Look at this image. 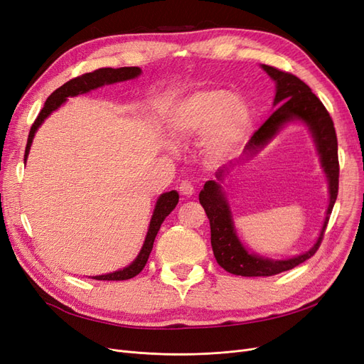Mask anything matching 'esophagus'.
I'll list each match as a JSON object with an SVG mask.
<instances>
[{
  "mask_svg": "<svg viewBox=\"0 0 364 364\" xmlns=\"http://www.w3.org/2000/svg\"><path fill=\"white\" fill-rule=\"evenodd\" d=\"M179 193L182 194V196H185V197H191L193 194H194V186L188 182V181H185V182H182L179 186Z\"/></svg>",
  "mask_w": 364,
  "mask_h": 364,
  "instance_id": "34e87169",
  "label": "esophagus"
}]
</instances>
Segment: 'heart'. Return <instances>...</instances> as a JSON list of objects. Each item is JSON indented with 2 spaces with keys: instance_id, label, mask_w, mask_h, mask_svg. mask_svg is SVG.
Masks as SVG:
<instances>
[{
  "instance_id": "1",
  "label": "heart",
  "mask_w": 364,
  "mask_h": 364,
  "mask_svg": "<svg viewBox=\"0 0 364 364\" xmlns=\"http://www.w3.org/2000/svg\"><path fill=\"white\" fill-rule=\"evenodd\" d=\"M252 126L247 106L223 90L197 91L176 106L170 129L176 136L203 134V147L214 159H225L243 146Z\"/></svg>"
}]
</instances>
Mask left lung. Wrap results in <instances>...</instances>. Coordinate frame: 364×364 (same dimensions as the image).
Returning <instances> with one entry per match:
<instances>
[{
    "label": "left lung",
    "instance_id": "obj_1",
    "mask_svg": "<svg viewBox=\"0 0 364 364\" xmlns=\"http://www.w3.org/2000/svg\"><path fill=\"white\" fill-rule=\"evenodd\" d=\"M262 70L277 83V95H274L273 105L278 106V109L252 135L245 147V155H257L290 121H304L311 132L317 151L321 155L323 171L328 178L329 205L321 235H318L316 245L310 250L290 259L264 258L255 255V253H250L237 237L229 203L222 190V185H220L223 182L226 173H229V168L222 167L217 170V182L208 181L205 183L203 190L199 194V200L208 215L209 226H211V246L218 266L229 273L238 274V277H272V274L287 272L299 266L308 258H311L322 243L329 214L333 211L338 193L340 168L337 155V135L333 118L329 117L326 107L316 97V94H313L310 86L305 85L301 79H297L296 75L274 67H269V65H262Z\"/></svg>",
    "mask_w": 364,
    "mask_h": 364
}]
</instances>
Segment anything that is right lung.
Wrapping results in <instances>:
<instances>
[{
	"label": "right lung",
	"mask_w": 364,
	"mask_h": 364,
	"mask_svg": "<svg viewBox=\"0 0 364 364\" xmlns=\"http://www.w3.org/2000/svg\"><path fill=\"white\" fill-rule=\"evenodd\" d=\"M139 74H141V70L138 67H123V68H117V70L115 68H100V70H95L92 73H86L83 75L75 77V79H71L70 82L58 87V90L47 98L46 105H43V107H42V111L39 112L38 118L35 119V123H33V126L30 129L24 162L27 161L28 151H30L31 142H33V136H35L36 130L43 123V119H46L53 111H56L58 107H60L62 103L67 102L68 97L86 94L92 90H97V87L105 86V85L135 79V77H138ZM178 202H179V194L176 191H168V193L161 194V197L156 202L155 211H153V215L150 220V226H149L146 241H144V245H142V249L139 252V255L136 257V259L132 262L130 266L124 267L123 270H117L114 273H107V274H98V277H94V279L124 281V279H130V278L136 277V274L146 266V262L150 257V252L153 249V243H155L156 234H158L161 225L164 223L165 217H167L173 211L176 205H178Z\"/></svg>",
	"instance_id": "add662e5"
}]
</instances>
